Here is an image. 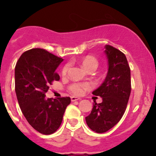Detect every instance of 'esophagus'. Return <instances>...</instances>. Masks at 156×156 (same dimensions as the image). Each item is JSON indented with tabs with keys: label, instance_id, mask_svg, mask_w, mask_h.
I'll return each mask as SVG.
<instances>
[{
	"label": "esophagus",
	"instance_id": "obj_1",
	"mask_svg": "<svg viewBox=\"0 0 156 156\" xmlns=\"http://www.w3.org/2000/svg\"><path fill=\"white\" fill-rule=\"evenodd\" d=\"M79 100H80V98L75 97V96H72L71 97L72 101H79Z\"/></svg>",
	"mask_w": 156,
	"mask_h": 156
}]
</instances>
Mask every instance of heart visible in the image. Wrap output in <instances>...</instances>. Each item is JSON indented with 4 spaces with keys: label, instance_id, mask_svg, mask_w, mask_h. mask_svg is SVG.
Here are the masks:
<instances>
[{
    "label": "heart",
    "instance_id": "obj_1",
    "mask_svg": "<svg viewBox=\"0 0 156 156\" xmlns=\"http://www.w3.org/2000/svg\"><path fill=\"white\" fill-rule=\"evenodd\" d=\"M81 65H82L83 68L85 70L89 71V70L96 69L98 66V62L97 59L93 57V56H86V57L82 59ZM69 69V64L66 65L63 67L62 71V76H66L67 74ZM90 88V84H89V83H73V84H72L70 86L69 89L72 93L77 95H80L83 93L84 90H88Z\"/></svg>",
    "mask_w": 156,
    "mask_h": 156
}]
</instances>
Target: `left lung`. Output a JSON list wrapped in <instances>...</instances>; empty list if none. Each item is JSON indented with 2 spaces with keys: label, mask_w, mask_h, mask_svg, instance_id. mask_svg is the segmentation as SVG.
I'll return each instance as SVG.
<instances>
[{
  "label": "left lung",
  "mask_w": 156,
  "mask_h": 156,
  "mask_svg": "<svg viewBox=\"0 0 156 156\" xmlns=\"http://www.w3.org/2000/svg\"><path fill=\"white\" fill-rule=\"evenodd\" d=\"M104 52L108 60V73L101 85L92 92L102 101L97 104L94 101L90 113L85 117L89 128L99 133L108 131L120 120L131 90L130 69L124 54L110 45L105 46Z\"/></svg>",
  "instance_id": "obj_1"
}]
</instances>
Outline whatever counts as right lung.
<instances>
[{
  "label": "right lung",
  "instance_id": "1",
  "mask_svg": "<svg viewBox=\"0 0 156 156\" xmlns=\"http://www.w3.org/2000/svg\"><path fill=\"white\" fill-rule=\"evenodd\" d=\"M63 59L41 48L24 52L15 69L16 93L22 112L32 127L43 134H51L59 128L69 97L47 98L55 72Z\"/></svg>",
  "mask_w": 156,
  "mask_h": 156
}]
</instances>
